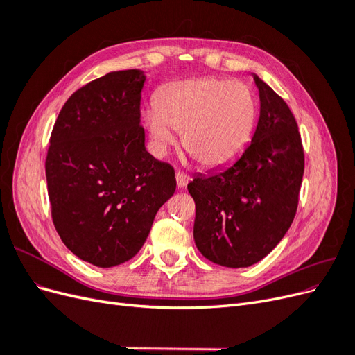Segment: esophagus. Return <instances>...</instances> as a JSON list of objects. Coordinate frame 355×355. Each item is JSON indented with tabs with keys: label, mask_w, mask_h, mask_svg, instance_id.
Returning <instances> with one entry per match:
<instances>
[{
	"label": "esophagus",
	"mask_w": 355,
	"mask_h": 355,
	"mask_svg": "<svg viewBox=\"0 0 355 355\" xmlns=\"http://www.w3.org/2000/svg\"><path fill=\"white\" fill-rule=\"evenodd\" d=\"M176 184L179 188H185L188 185V180L189 178L184 173V171H176Z\"/></svg>",
	"instance_id": "34e87169"
}]
</instances>
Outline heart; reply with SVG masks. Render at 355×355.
Masks as SVG:
<instances>
[{"mask_svg": "<svg viewBox=\"0 0 355 355\" xmlns=\"http://www.w3.org/2000/svg\"><path fill=\"white\" fill-rule=\"evenodd\" d=\"M256 116L253 93L241 81L197 78L168 84L144 123L154 153L163 155L182 133L185 151L204 167L227 166L249 142Z\"/></svg>", "mask_w": 355, "mask_h": 355, "instance_id": "b5f03b06", "label": "heart"}]
</instances>
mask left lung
<instances>
[{"mask_svg": "<svg viewBox=\"0 0 355 355\" xmlns=\"http://www.w3.org/2000/svg\"><path fill=\"white\" fill-rule=\"evenodd\" d=\"M261 114L252 142L227 167L188 184L196 201L194 240L213 263L250 266L292 225L304 176V148L287 103L256 73Z\"/></svg>", "mask_w": 355, "mask_h": 355, "instance_id": "1", "label": "left lung"}]
</instances>
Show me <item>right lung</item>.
<instances>
[{
  "label": "right lung",
  "mask_w": 355,
  "mask_h": 355,
  "mask_svg": "<svg viewBox=\"0 0 355 355\" xmlns=\"http://www.w3.org/2000/svg\"><path fill=\"white\" fill-rule=\"evenodd\" d=\"M146 75L115 71L63 105L46 159L51 218L80 259L99 268L141 250L159 207L175 194V170L145 148L141 93Z\"/></svg>",
  "instance_id": "obj_1"
}]
</instances>
